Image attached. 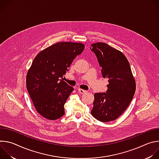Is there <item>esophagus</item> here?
Listing matches in <instances>:
<instances>
[{"label":"esophagus","mask_w":159,"mask_h":159,"mask_svg":"<svg viewBox=\"0 0 159 159\" xmlns=\"http://www.w3.org/2000/svg\"><path fill=\"white\" fill-rule=\"evenodd\" d=\"M78 91H79V93H80V94H85V93H87V90H84V89H80V88L78 89Z\"/></svg>","instance_id":"1"}]
</instances>
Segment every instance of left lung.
Segmentation results:
<instances>
[{
	"mask_svg": "<svg viewBox=\"0 0 159 159\" xmlns=\"http://www.w3.org/2000/svg\"><path fill=\"white\" fill-rule=\"evenodd\" d=\"M103 77L109 79L106 93H95L92 115L101 122L117 119L128 107L136 90L135 80L126 57L106 43L92 44Z\"/></svg>",
	"mask_w": 159,
	"mask_h": 159,
	"instance_id": "obj_1",
	"label": "left lung"
}]
</instances>
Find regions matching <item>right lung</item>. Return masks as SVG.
I'll return each mask as SVG.
<instances>
[{"mask_svg":"<svg viewBox=\"0 0 159 159\" xmlns=\"http://www.w3.org/2000/svg\"><path fill=\"white\" fill-rule=\"evenodd\" d=\"M84 49L82 43L60 42L41 51L34 59L27 74L26 87L43 117L55 120L64 115V104L74 87L61 78Z\"/></svg>","mask_w":159,"mask_h":159,"instance_id":"obj_1","label":"right lung"}]
</instances>
